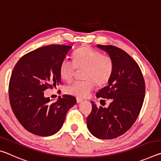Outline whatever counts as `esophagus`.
Instances as JSON below:
<instances>
[{"instance_id": "34e87169", "label": "esophagus", "mask_w": 161, "mask_h": 161, "mask_svg": "<svg viewBox=\"0 0 161 161\" xmlns=\"http://www.w3.org/2000/svg\"><path fill=\"white\" fill-rule=\"evenodd\" d=\"M83 101V99H80V98H77V103H80V102H81Z\"/></svg>"}]
</instances>
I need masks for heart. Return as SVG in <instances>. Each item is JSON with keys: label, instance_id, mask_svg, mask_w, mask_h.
<instances>
[{"label": "heart", "instance_id": "b5f03b06", "mask_svg": "<svg viewBox=\"0 0 161 161\" xmlns=\"http://www.w3.org/2000/svg\"><path fill=\"white\" fill-rule=\"evenodd\" d=\"M74 60L64 59L59 67L61 77L66 81L72 80L76 67L84 68V81H76L67 86L66 92L73 96L83 98L88 96L93 90L95 82L105 84L109 80L114 69L113 60L110 57L102 55L101 53L89 47L76 50L73 55Z\"/></svg>", "mask_w": 161, "mask_h": 161}]
</instances>
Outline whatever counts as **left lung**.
<instances>
[{
    "label": "left lung",
    "mask_w": 161,
    "mask_h": 161,
    "mask_svg": "<svg viewBox=\"0 0 161 161\" xmlns=\"http://www.w3.org/2000/svg\"><path fill=\"white\" fill-rule=\"evenodd\" d=\"M112 59L114 69L108 84L97 97L111 99L107 108L92 103L86 118L87 128L95 137L113 139L126 133L134 124L145 97V82L139 66L126 52L113 45H97Z\"/></svg>",
    "instance_id": "obj_1"
}]
</instances>
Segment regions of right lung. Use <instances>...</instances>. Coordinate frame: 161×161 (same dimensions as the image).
Masks as SVG:
<instances>
[{
    "mask_svg": "<svg viewBox=\"0 0 161 161\" xmlns=\"http://www.w3.org/2000/svg\"><path fill=\"white\" fill-rule=\"evenodd\" d=\"M70 46L50 45L23 55L13 70L9 99L15 116L28 131L40 136L58 132L67 113L76 104L71 95L59 97L54 103L44 91L62 84L59 67Z\"/></svg>",
    "mask_w": 161,
    "mask_h": 161,
    "instance_id": "add662e5",
    "label": "right lung"
}]
</instances>
